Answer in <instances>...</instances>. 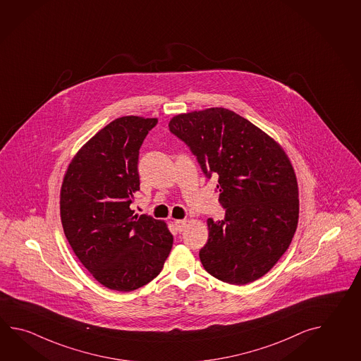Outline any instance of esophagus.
Listing matches in <instances>:
<instances>
[{
  "label": "esophagus",
  "mask_w": 361,
  "mask_h": 361,
  "mask_svg": "<svg viewBox=\"0 0 361 361\" xmlns=\"http://www.w3.org/2000/svg\"><path fill=\"white\" fill-rule=\"evenodd\" d=\"M186 224H188V221L186 220L175 221V228H176L178 233H183V231H184V228H186Z\"/></svg>",
  "instance_id": "1"
}]
</instances>
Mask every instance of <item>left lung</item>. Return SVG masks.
Here are the masks:
<instances>
[{
  "mask_svg": "<svg viewBox=\"0 0 361 361\" xmlns=\"http://www.w3.org/2000/svg\"><path fill=\"white\" fill-rule=\"evenodd\" d=\"M169 131L197 157L216 192L225 219H208L202 265L225 283L243 286L275 265L298 222L295 171L278 142L225 108L178 114Z\"/></svg>",
  "mask_w": 361,
  "mask_h": 361,
  "instance_id": "obj_1",
  "label": "left lung"
}]
</instances>
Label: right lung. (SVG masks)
<instances>
[{"label":"right lung","instance_id":"right-lung-1","mask_svg":"<svg viewBox=\"0 0 361 361\" xmlns=\"http://www.w3.org/2000/svg\"><path fill=\"white\" fill-rule=\"evenodd\" d=\"M157 118H118L74 157L60 192L68 242L104 287L131 292L161 272L173 243L163 221L131 209L139 150Z\"/></svg>","mask_w":361,"mask_h":361}]
</instances>
